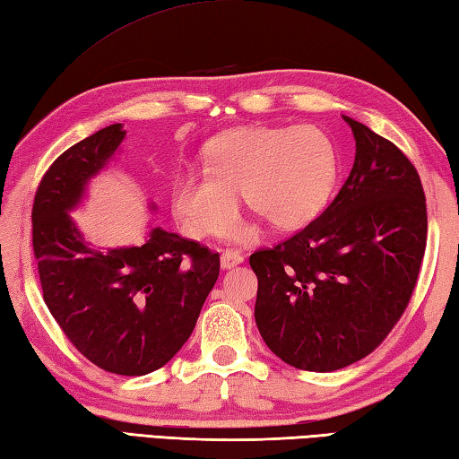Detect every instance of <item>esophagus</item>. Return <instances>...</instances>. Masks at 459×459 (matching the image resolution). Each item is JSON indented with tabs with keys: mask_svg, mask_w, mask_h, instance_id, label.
Masks as SVG:
<instances>
[{
	"mask_svg": "<svg viewBox=\"0 0 459 459\" xmlns=\"http://www.w3.org/2000/svg\"><path fill=\"white\" fill-rule=\"evenodd\" d=\"M243 261H245L243 255L237 253V251H224L221 255V266H222V269H235V266L240 264Z\"/></svg>",
	"mask_w": 459,
	"mask_h": 459,
	"instance_id": "obj_1",
	"label": "esophagus"
}]
</instances>
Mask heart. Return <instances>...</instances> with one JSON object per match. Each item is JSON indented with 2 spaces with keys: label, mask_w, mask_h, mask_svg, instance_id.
I'll return each mask as SVG.
<instances>
[{
  "label": "heart",
  "mask_w": 459,
  "mask_h": 459,
  "mask_svg": "<svg viewBox=\"0 0 459 459\" xmlns=\"http://www.w3.org/2000/svg\"><path fill=\"white\" fill-rule=\"evenodd\" d=\"M203 172H182L172 185V212L186 235H232L238 196L274 229L297 230L329 204L339 152L327 132L311 124H256L212 138L203 150Z\"/></svg>",
  "instance_id": "b5f03b06"
}]
</instances>
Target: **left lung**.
Here are the masks:
<instances>
[{"mask_svg":"<svg viewBox=\"0 0 459 459\" xmlns=\"http://www.w3.org/2000/svg\"><path fill=\"white\" fill-rule=\"evenodd\" d=\"M355 162L321 216L248 258L255 321L297 369L327 373L363 359L403 315L428 238L421 180L394 143L343 116Z\"/></svg>","mask_w":459,"mask_h":459,"instance_id":"obj_1","label":"left lung"}]
</instances>
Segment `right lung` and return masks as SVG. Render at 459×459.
<instances>
[{"label": "right lung", "mask_w": 459, "mask_h": 459, "mask_svg": "<svg viewBox=\"0 0 459 459\" xmlns=\"http://www.w3.org/2000/svg\"><path fill=\"white\" fill-rule=\"evenodd\" d=\"M124 138L112 124L49 166L33 198L31 243L44 301L65 337L98 368L132 377L160 369L186 343L221 256L160 227L140 247L88 243L70 212Z\"/></svg>", "instance_id": "1"}]
</instances>
